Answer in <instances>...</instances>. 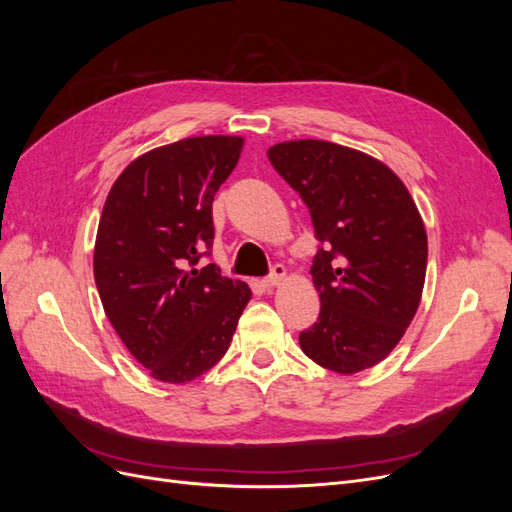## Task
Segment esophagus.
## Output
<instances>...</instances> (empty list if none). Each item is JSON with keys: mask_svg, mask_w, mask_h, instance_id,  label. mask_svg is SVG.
<instances>
[{"mask_svg": "<svg viewBox=\"0 0 512 512\" xmlns=\"http://www.w3.org/2000/svg\"><path fill=\"white\" fill-rule=\"evenodd\" d=\"M284 277H286V267L284 265H273L271 273L265 277V280H260V284H262V288L271 290L275 286H280L284 282Z\"/></svg>", "mask_w": 512, "mask_h": 512, "instance_id": "obj_1", "label": "esophagus"}]
</instances>
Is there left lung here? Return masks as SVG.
Masks as SVG:
<instances>
[{
	"label": "left lung",
	"instance_id": "obj_1",
	"mask_svg": "<svg viewBox=\"0 0 512 512\" xmlns=\"http://www.w3.org/2000/svg\"><path fill=\"white\" fill-rule=\"evenodd\" d=\"M267 156L307 205L318 254L314 327L301 350L337 374H356L389 354L421 303L427 232L410 192L389 166L327 141L273 145Z\"/></svg>",
	"mask_w": 512,
	"mask_h": 512
}]
</instances>
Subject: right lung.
I'll list each match as a JSON object with an SVG mask.
<instances>
[{
    "instance_id": "obj_1",
    "label": "right lung",
    "mask_w": 512,
    "mask_h": 512,
    "mask_svg": "<svg viewBox=\"0 0 512 512\" xmlns=\"http://www.w3.org/2000/svg\"><path fill=\"white\" fill-rule=\"evenodd\" d=\"M241 136L183 138L136 158L106 196L94 277L121 342L149 374L196 380L226 354L252 297L213 265V196L237 166Z\"/></svg>"
}]
</instances>
